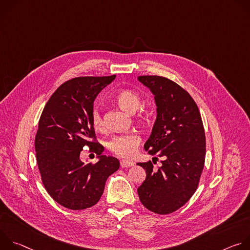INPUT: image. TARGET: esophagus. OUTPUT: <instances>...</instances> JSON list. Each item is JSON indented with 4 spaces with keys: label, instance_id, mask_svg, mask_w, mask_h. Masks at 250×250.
Returning <instances> with one entry per match:
<instances>
[{
    "label": "esophagus",
    "instance_id": "esophagus-1",
    "mask_svg": "<svg viewBox=\"0 0 250 250\" xmlns=\"http://www.w3.org/2000/svg\"><path fill=\"white\" fill-rule=\"evenodd\" d=\"M133 166V163L131 162H127V161H122L121 162V167L122 168H127V167H131Z\"/></svg>",
    "mask_w": 250,
    "mask_h": 250
}]
</instances>
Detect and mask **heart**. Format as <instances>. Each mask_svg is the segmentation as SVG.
I'll return each instance as SVG.
<instances>
[{"label":"heart","mask_w":250,"mask_h":250,"mask_svg":"<svg viewBox=\"0 0 250 250\" xmlns=\"http://www.w3.org/2000/svg\"><path fill=\"white\" fill-rule=\"evenodd\" d=\"M116 101L122 109L128 113H135L141 104L140 95L132 89H124L116 96ZM151 114L148 111H144L139 114L142 120H148ZM91 122L96 130H102L104 127V118L98 106L92 110ZM141 144V137L134 132L116 135L106 142V147L115 155L124 158L131 159L135 156L137 149Z\"/></svg>","instance_id":"b5f03b06"}]
</instances>
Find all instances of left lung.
Masks as SVG:
<instances>
[{"instance_id":"8db88e82","label":"left lung","mask_w":250,"mask_h":250,"mask_svg":"<svg viewBox=\"0 0 250 250\" xmlns=\"http://www.w3.org/2000/svg\"><path fill=\"white\" fill-rule=\"evenodd\" d=\"M155 96L157 119L145 149L162 157L158 169L151 161L138 163L146 178L137 189L147 209L168 215L183 207L196 192L205 165L206 135L199 108L191 95L162 76H139Z\"/></svg>"}]
</instances>
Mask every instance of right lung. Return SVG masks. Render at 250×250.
I'll use <instances>...</instances> for the list:
<instances>
[{
    "label": "right lung",
    "mask_w": 250,
    "mask_h": 250,
    "mask_svg": "<svg viewBox=\"0 0 250 250\" xmlns=\"http://www.w3.org/2000/svg\"><path fill=\"white\" fill-rule=\"evenodd\" d=\"M116 75L76 77L60 85L42 113L35 134V151L42 184L59 205L73 210L96 205L110 175L120 168L116 157L101 155L91 113L94 101ZM100 160L84 165L80 152L84 147Z\"/></svg>",
    "instance_id": "right-lung-1"
}]
</instances>
